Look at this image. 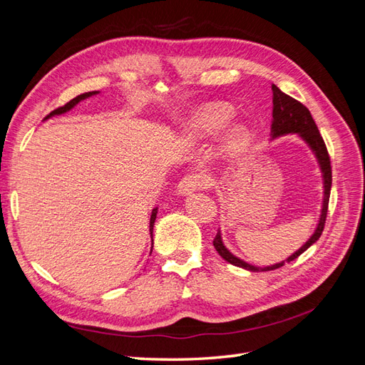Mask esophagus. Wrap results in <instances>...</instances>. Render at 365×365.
<instances>
[{
	"instance_id": "esophagus-1",
	"label": "esophagus",
	"mask_w": 365,
	"mask_h": 365,
	"mask_svg": "<svg viewBox=\"0 0 365 365\" xmlns=\"http://www.w3.org/2000/svg\"><path fill=\"white\" fill-rule=\"evenodd\" d=\"M207 185H208V181H207L205 176H202L200 173H189V175H185L184 178L180 181L178 192L181 195L187 196V195H192L196 190L205 189Z\"/></svg>"
}]
</instances>
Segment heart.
Segmentation results:
<instances>
[{
    "label": "heart",
    "mask_w": 365,
    "mask_h": 365,
    "mask_svg": "<svg viewBox=\"0 0 365 365\" xmlns=\"http://www.w3.org/2000/svg\"><path fill=\"white\" fill-rule=\"evenodd\" d=\"M233 115L231 108L225 103H212L197 111L190 120V130L201 137H213L222 130ZM247 143V130L242 126H236L230 132V145L240 148Z\"/></svg>",
    "instance_id": "heart-1"
}]
</instances>
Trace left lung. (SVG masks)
Returning <instances> with one entry per match:
<instances>
[{
  "label": "left lung",
  "mask_w": 365,
  "mask_h": 365,
  "mask_svg": "<svg viewBox=\"0 0 365 365\" xmlns=\"http://www.w3.org/2000/svg\"><path fill=\"white\" fill-rule=\"evenodd\" d=\"M298 134L300 135L311 149L314 150L315 157L318 158L319 168H322L323 172V178H324V200H323V208H322V216H319V222L317 225L315 233L311 236L306 244L295 251L291 257H288L286 260L277 263V264H271V267H264V268H257L252 267V264L237 259L236 256H233L222 244V239H220V233L216 235L213 245L216 248V251L219 252V256L225 259L228 263L235 264V267L244 268L252 272H259V271H272L282 268L286 262H292L295 260L300 254H303L309 247L314 245L315 242L322 236L323 230H324V224H326V217H327V208H329V197H330V187H332V168H330V157L327 148L324 145V140L319 134V130L315 125V121L309 113V109L300 103L298 101H295L294 97L284 94L283 91H280L277 86L272 85V125H271V135L272 138L280 137L284 134Z\"/></svg>",
  "instance_id": "obj_1"
}]
</instances>
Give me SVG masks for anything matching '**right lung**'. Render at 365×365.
<instances>
[{"label":"right lung","instance_id":"add662e5","mask_svg":"<svg viewBox=\"0 0 365 365\" xmlns=\"http://www.w3.org/2000/svg\"><path fill=\"white\" fill-rule=\"evenodd\" d=\"M97 91H90V93H83V94H81V96H77V97H74V98H71V101L68 102V103H65L63 106H59V108H56L54 109V111H51L46 118H50V117H53V115H59V114H63V113H67V111H70V109L76 105V103H79L81 101H83V98H86V97H90V96H93V94H96ZM43 118V120H46ZM157 212H158V208H153L152 210V215H150V236H152V231H153V224H155V217H157ZM152 245H153V240H152Z\"/></svg>","mask_w":365,"mask_h":365}]
</instances>
